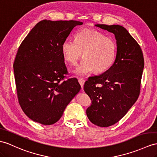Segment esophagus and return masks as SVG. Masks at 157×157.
Masks as SVG:
<instances>
[{"mask_svg":"<svg viewBox=\"0 0 157 157\" xmlns=\"http://www.w3.org/2000/svg\"><path fill=\"white\" fill-rule=\"evenodd\" d=\"M85 81L83 78H78V82L80 85H81L82 89H83V85H84V84H85Z\"/></svg>","mask_w":157,"mask_h":157,"instance_id":"esophagus-1","label":"esophagus"}]
</instances>
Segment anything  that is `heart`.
<instances>
[{
	"label": "heart",
	"mask_w": 157,
	"mask_h": 157,
	"mask_svg": "<svg viewBox=\"0 0 157 157\" xmlns=\"http://www.w3.org/2000/svg\"><path fill=\"white\" fill-rule=\"evenodd\" d=\"M63 55L72 66L78 64L82 56L85 60L75 73L83 76L94 71L97 73L107 71L117 55V44L111 38L95 29H85L75 34V41L65 40L61 45Z\"/></svg>",
	"instance_id": "b5f03b06"
}]
</instances>
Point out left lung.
I'll return each instance as SVG.
<instances>
[{
  "label": "left lung",
  "mask_w": 157,
  "mask_h": 157,
  "mask_svg": "<svg viewBox=\"0 0 157 157\" xmlns=\"http://www.w3.org/2000/svg\"><path fill=\"white\" fill-rule=\"evenodd\" d=\"M95 26L114 34L117 55L107 71L85 82L84 90L92 101L86 113L92 123L107 127L119 121L138 99L144 63L140 46L123 26Z\"/></svg>",
  "instance_id": "1"
}]
</instances>
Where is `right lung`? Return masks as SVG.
<instances>
[{
    "label": "right lung",
    "instance_id": "obj_1",
    "mask_svg": "<svg viewBox=\"0 0 157 157\" xmlns=\"http://www.w3.org/2000/svg\"><path fill=\"white\" fill-rule=\"evenodd\" d=\"M82 22L43 20L22 42L13 68L18 102L30 119L44 125L56 123L81 86L68 73L61 45Z\"/></svg>",
    "mask_w": 157,
    "mask_h": 157
}]
</instances>
